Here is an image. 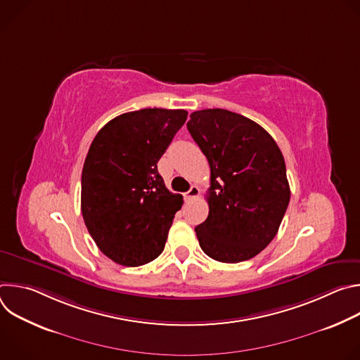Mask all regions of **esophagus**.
<instances>
[{
  "mask_svg": "<svg viewBox=\"0 0 360 360\" xmlns=\"http://www.w3.org/2000/svg\"><path fill=\"white\" fill-rule=\"evenodd\" d=\"M198 195H199V188L195 186V185H192V186L189 188V191L185 192L184 196H185L186 200H192V199H195Z\"/></svg>",
  "mask_w": 360,
  "mask_h": 360,
  "instance_id": "obj_1",
  "label": "esophagus"
}]
</instances>
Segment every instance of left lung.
<instances>
[{
	"mask_svg": "<svg viewBox=\"0 0 360 360\" xmlns=\"http://www.w3.org/2000/svg\"><path fill=\"white\" fill-rule=\"evenodd\" d=\"M186 127L211 167L199 245L215 261H248L272 242L288 208L282 152L261 125L228 110L195 111Z\"/></svg>",
	"mask_w": 360,
	"mask_h": 360,
	"instance_id": "obj_1",
	"label": "left lung"
}]
</instances>
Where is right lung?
I'll list each match as a JSON object with an SVG mask.
<instances>
[{
	"label": "right lung",
	"mask_w": 360,
	"mask_h": 360,
	"mask_svg": "<svg viewBox=\"0 0 360 360\" xmlns=\"http://www.w3.org/2000/svg\"><path fill=\"white\" fill-rule=\"evenodd\" d=\"M185 110L145 108L111 120L94 138L82 168L81 212L101 252L124 266L162 253L182 196L158 161L185 124Z\"/></svg>",
	"instance_id": "obj_1"
}]
</instances>
